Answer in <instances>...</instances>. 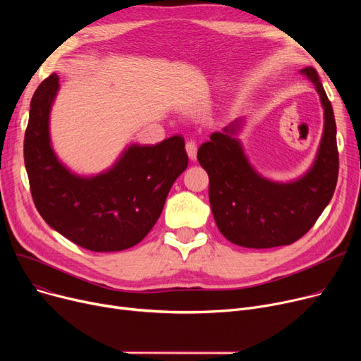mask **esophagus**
<instances>
[{
	"label": "esophagus",
	"mask_w": 361,
	"mask_h": 361,
	"mask_svg": "<svg viewBox=\"0 0 361 361\" xmlns=\"http://www.w3.org/2000/svg\"><path fill=\"white\" fill-rule=\"evenodd\" d=\"M185 150H187L188 158H190L192 161H195L196 155H197V146H196V143L193 140H188L185 143Z\"/></svg>",
	"instance_id": "34e87169"
}]
</instances>
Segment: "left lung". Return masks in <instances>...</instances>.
Instances as JSON below:
<instances>
[{
	"instance_id": "left-lung-1",
	"label": "left lung",
	"mask_w": 361,
	"mask_h": 361,
	"mask_svg": "<svg viewBox=\"0 0 361 361\" xmlns=\"http://www.w3.org/2000/svg\"><path fill=\"white\" fill-rule=\"evenodd\" d=\"M307 75L325 109V128L309 173L293 183H274L250 166L234 123L211 135L197 150L199 164L209 176V202L221 234L249 249L288 245L305 235L331 202L338 180L336 124L331 101L314 68Z\"/></svg>"
}]
</instances>
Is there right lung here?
<instances>
[{
    "mask_svg": "<svg viewBox=\"0 0 361 361\" xmlns=\"http://www.w3.org/2000/svg\"><path fill=\"white\" fill-rule=\"evenodd\" d=\"M51 74L36 89L25 133V165L37 212L61 235L90 252H120L154 228L171 185L187 168L184 139L131 145L106 173L79 177L59 161L49 140V111L59 90Z\"/></svg>",
    "mask_w": 361,
    "mask_h": 361,
    "instance_id": "add662e5",
    "label": "right lung"
}]
</instances>
